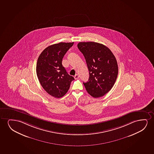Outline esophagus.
<instances>
[{
  "instance_id": "obj_1",
  "label": "esophagus",
  "mask_w": 154,
  "mask_h": 154,
  "mask_svg": "<svg viewBox=\"0 0 154 154\" xmlns=\"http://www.w3.org/2000/svg\"><path fill=\"white\" fill-rule=\"evenodd\" d=\"M79 75H78V74H76V75H75V76H74V78H75V79H77L79 78Z\"/></svg>"
}]
</instances>
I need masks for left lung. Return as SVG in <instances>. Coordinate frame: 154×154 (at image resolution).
Returning <instances> with one entry per match:
<instances>
[{
	"label": "left lung",
	"mask_w": 154,
	"mask_h": 154,
	"mask_svg": "<svg viewBox=\"0 0 154 154\" xmlns=\"http://www.w3.org/2000/svg\"><path fill=\"white\" fill-rule=\"evenodd\" d=\"M77 47L89 70L88 80L83 82L87 91L94 98L103 96L110 91L118 76L116 58L107 47L98 42H80Z\"/></svg>",
	"instance_id": "left-lung-1"
}]
</instances>
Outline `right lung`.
<instances>
[{
	"mask_svg": "<svg viewBox=\"0 0 154 154\" xmlns=\"http://www.w3.org/2000/svg\"><path fill=\"white\" fill-rule=\"evenodd\" d=\"M74 42H59L47 47L38 57L36 73L40 84L48 94L59 98L67 93L74 77L68 74L62 60Z\"/></svg>",
	"mask_w": 154,
	"mask_h": 154,
	"instance_id": "add662e5",
	"label": "right lung"
}]
</instances>
